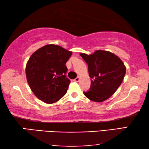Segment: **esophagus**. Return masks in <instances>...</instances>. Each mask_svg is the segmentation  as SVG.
Masks as SVG:
<instances>
[{"mask_svg": "<svg viewBox=\"0 0 149 149\" xmlns=\"http://www.w3.org/2000/svg\"><path fill=\"white\" fill-rule=\"evenodd\" d=\"M79 79H80V77H79V76H78V77H77L76 78H75V79H74V81L75 82H78V81H79Z\"/></svg>", "mask_w": 149, "mask_h": 149, "instance_id": "esophagus-1", "label": "esophagus"}]
</instances>
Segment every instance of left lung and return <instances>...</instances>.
I'll return each instance as SVG.
<instances>
[{
    "mask_svg": "<svg viewBox=\"0 0 149 149\" xmlns=\"http://www.w3.org/2000/svg\"><path fill=\"white\" fill-rule=\"evenodd\" d=\"M88 65L91 89L84 95L94 102H103L110 98L122 84L126 68L123 62L114 53L98 50L91 54L81 53Z\"/></svg>",
    "mask_w": 149,
    "mask_h": 149,
    "instance_id": "obj_1",
    "label": "left lung"
}]
</instances>
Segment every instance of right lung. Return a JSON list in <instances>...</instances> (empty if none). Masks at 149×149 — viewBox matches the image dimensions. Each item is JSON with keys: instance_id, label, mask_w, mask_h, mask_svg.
<instances>
[{"instance_id": "add662e5", "label": "right lung", "mask_w": 149, "mask_h": 149, "mask_svg": "<svg viewBox=\"0 0 149 149\" xmlns=\"http://www.w3.org/2000/svg\"><path fill=\"white\" fill-rule=\"evenodd\" d=\"M72 52L50 44L32 54L27 62V83L34 95L47 104L57 102L65 95L70 84L66 78L65 63Z\"/></svg>"}]
</instances>
